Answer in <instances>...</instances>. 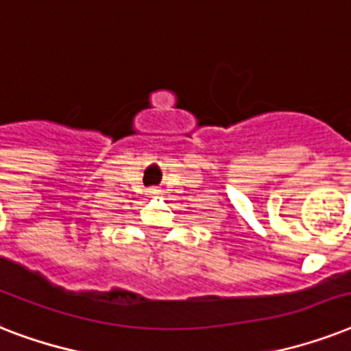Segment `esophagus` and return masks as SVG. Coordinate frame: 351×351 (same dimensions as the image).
Returning a JSON list of instances; mask_svg holds the SVG:
<instances>
[{"label": "esophagus", "instance_id": "1", "mask_svg": "<svg viewBox=\"0 0 351 351\" xmlns=\"http://www.w3.org/2000/svg\"><path fill=\"white\" fill-rule=\"evenodd\" d=\"M147 193H149V195H151V197H158V195L162 191H160V189H156V187H153V189H149Z\"/></svg>", "mask_w": 351, "mask_h": 351}]
</instances>
